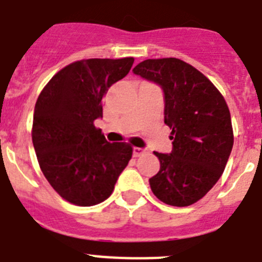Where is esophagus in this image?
<instances>
[{"instance_id": "34e87169", "label": "esophagus", "mask_w": 262, "mask_h": 262, "mask_svg": "<svg viewBox=\"0 0 262 262\" xmlns=\"http://www.w3.org/2000/svg\"><path fill=\"white\" fill-rule=\"evenodd\" d=\"M143 154H144V149H143V148H139V147L134 148V157L142 156Z\"/></svg>"}]
</instances>
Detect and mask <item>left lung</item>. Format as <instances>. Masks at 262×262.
I'll use <instances>...</instances> for the list:
<instances>
[{
  "label": "left lung",
  "instance_id": "1",
  "mask_svg": "<svg viewBox=\"0 0 262 262\" xmlns=\"http://www.w3.org/2000/svg\"><path fill=\"white\" fill-rule=\"evenodd\" d=\"M133 72L161 85L164 122L172 128V154L155 152L160 170L149 178L152 193L166 205H193L216 184L232 151L226 99L203 73L176 57L144 60Z\"/></svg>",
  "mask_w": 262,
  "mask_h": 262
}]
</instances>
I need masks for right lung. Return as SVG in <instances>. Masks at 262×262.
<instances>
[{
    "label": "right lung",
    "instance_id": "obj_1",
    "mask_svg": "<svg viewBox=\"0 0 262 262\" xmlns=\"http://www.w3.org/2000/svg\"><path fill=\"white\" fill-rule=\"evenodd\" d=\"M133 64L134 57L71 62L36 99L32 144L41 172L67 202L86 207L107 200L133 157L128 143H108L94 126L103 96Z\"/></svg>",
    "mask_w": 262,
    "mask_h": 262
}]
</instances>
